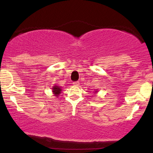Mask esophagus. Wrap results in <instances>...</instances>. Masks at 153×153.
<instances>
[{"mask_svg":"<svg viewBox=\"0 0 153 153\" xmlns=\"http://www.w3.org/2000/svg\"><path fill=\"white\" fill-rule=\"evenodd\" d=\"M72 84L75 85V86H78V85H79V81H74V82L72 83Z\"/></svg>","mask_w":153,"mask_h":153,"instance_id":"esophagus-1","label":"esophagus"}]
</instances>
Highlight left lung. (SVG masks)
<instances>
[{
    "label": "left lung",
    "instance_id": "1",
    "mask_svg": "<svg viewBox=\"0 0 153 153\" xmlns=\"http://www.w3.org/2000/svg\"><path fill=\"white\" fill-rule=\"evenodd\" d=\"M97 91H95V93H97Z\"/></svg>",
    "mask_w": 153,
    "mask_h": 153
}]
</instances>
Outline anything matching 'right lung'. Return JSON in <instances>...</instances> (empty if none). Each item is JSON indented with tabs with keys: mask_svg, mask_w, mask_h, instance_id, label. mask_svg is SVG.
Wrapping results in <instances>:
<instances>
[{
	"mask_svg": "<svg viewBox=\"0 0 153 153\" xmlns=\"http://www.w3.org/2000/svg\"><path fill=\"white\" fill-rule=\"evenodd\" d=\"M61 88H60V86H57V85H54V86L52 88V92H53L54 94V96L56 97H58V95H60V93H61Z\"/></svg>",
	"mask_w": 153,
	"mask_h": 153,
	"instance_id": "add662e5",
	"label": "right lung"
}]
</instances>
